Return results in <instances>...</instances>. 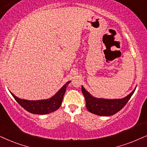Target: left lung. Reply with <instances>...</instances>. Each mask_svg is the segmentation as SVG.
Returning <instances> with one entry per match:
<instances>
[{
	"label": "left lung",
	"instance_id": "8db88e82",
	"mask_svg": "<svg viewBox=\"0 0 147 147\" xmlns=\"http://www.w3.org/2000/svg\"><path fill=\"white\" fill-rule=\"evenodd\" d=\"M81 90L85 97L86 107L88 111L100 116H111L116 114L125 107L134 93L136 89L124 98L115 100H107L102 98L98 99L90 95V93L87 92L83 86L81 87Z\"/></svg>",
	"mask_w": 147,
	"mask_h": 147
}]
</instances>
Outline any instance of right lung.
I'll use <instances>...</instances> for the list:
<instances>
[{
    "label": "right lung",
    "mask_w": 147,
    "mask_h": 147,
    "mask_svg": "<svg viewBox=\"0 0 147 147\" xmlns=\"http://www.w3.org/2000/svg\"><path fill=\"white\" fill-rule=\"evenodd\" d=\"M70 81L63 86L60 90L55 94L53 97L47 100H22L16 97L11 92V95L15 98L17 102L22 107H23L28 112L36 115H45L53 112L60 108L62 105V102L64 97V93L66 90V87Z\"/></svg>",
    "instance_id": "1"
}]
</instances>
